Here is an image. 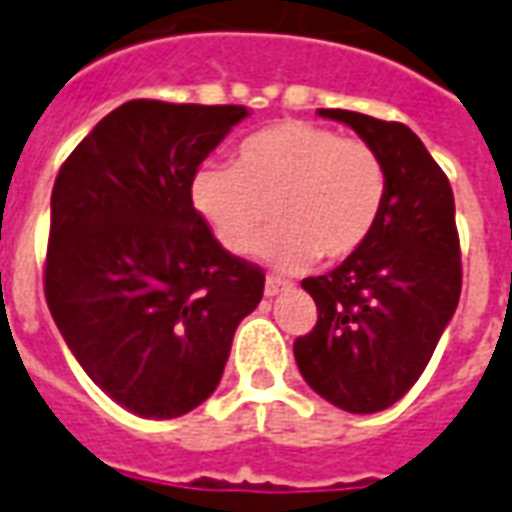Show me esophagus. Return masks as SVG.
Masks as SVG:
<instances>
[{"label":"esophagus","instance_id":"34e87169","mask_svg":"<svg viewBox=\"0 0 512 512\" xmlns=\"http://www.w3.org/2000/svg\"><path fill=\"white\" fill-rule=\"evenodd\" d=\"M293 285L290 282H279V279L268 277L266 279V296L271 299V296H279V293H285V290H290Z\"/></svg>","mask_w":512,"mask_h":512}]
</instances>
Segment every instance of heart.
<instances>
[{"mask_svg":"<svg viewBox=\"0 0 512 512\" xmlns=\"http://www.w3.org/2000/svg\"><path fill=\"white\" fill-rule=\"evenodd\" d=\"M191 205L230 255H257L279 271L345 260L376 230L386 169L376 147L307 120H279L241 142L235 167L202 164Z\"/></svg>","mask_w":512,"mask_h":512,"instance_id":"1","label":"heart"}]
</instances>
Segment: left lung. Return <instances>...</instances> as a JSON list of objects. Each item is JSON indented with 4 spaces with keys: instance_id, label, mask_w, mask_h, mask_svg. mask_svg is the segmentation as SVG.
I'll use <instances>...</instances> for the list:
<instances>
[{
    "instance_id": "1",
    "label": "left lung",
    "mask_w": 512,
    "mask_h": 512,
    "mask_svg": "<svg viewBox=\"0 0 512 512\" xmlns=\"http://www.w3.org/2000/svg\"><path fill=\"white\" fill-rule=\"evenodd\" d=\"M376 147L386 202L365 244L301 288L318 323L293 343L304 381L351 414L384 411L411 386L439 345L461 299V244L447 175L419 136L345 109H318Z\"/></svg>"
}]
</instances>
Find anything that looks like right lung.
<instances>
[{
    "label": "right lung",
    "instance_id": "right-lung-1",
    "mask_svg": "<svg viewBox=\"0 0 512 512\" xmlns=\"http://www.w3.org/2000/svg\"><path fill=\"white\" fill-rule=\"evenodd\" d=\"M246 106L128 101L51 191L46 301L84 373L136 417L189 414L219 386L263 268L219 246L191 178Z\"/></svg>",
    "mask_w": 512,
    "mask_h": 512
}]
</instances>
